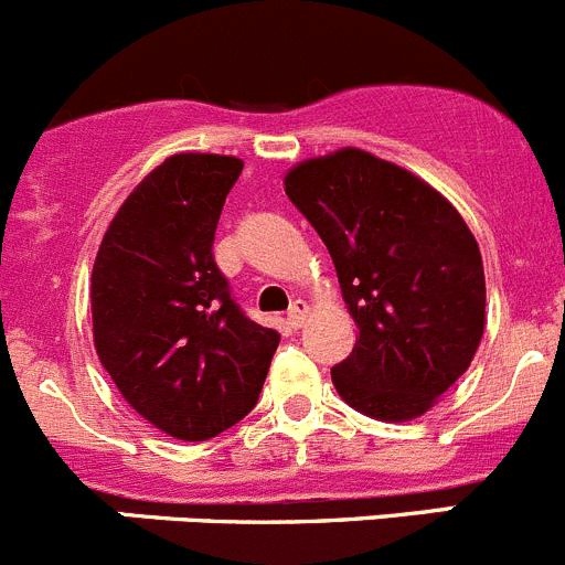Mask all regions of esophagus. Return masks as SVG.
Instances as JSON below:
<instances>
[{
	"label": "esophagus",
	"instance_id": "1",
	"mask_svg": "<svg viewBox=\"0 0 565 565\" xmlns=\"http://www.w3.org/2000/svg\"><path fill=\"white\" fill-rule=\"evenodd\" d=\"M309 318V307H307V300H295L292 307H289L287 312V326L289 329H300L303 326V320Z\"/></svg>",
	"mask_w": 565,
	"mask_h": 565
}]
</instances>
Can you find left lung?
Here are the masks:
<instances>
[{"label":"left lung","mask_w":565,"mask_h":565,"mask_svg":"<svg viewBox=\"0 0 565 565\" xmlns=\"http://www.w3.org/2000/svg\"><path fill=\"white\" fill-rule=\"evenodd\" d=\"M326 242L360 337L331 367L342 402L420 418L468 371L484 331V270L460 211L404 167L342 147L284 175Z\"/></svg>","instance_id":"left-lung-1"}]
</instances>
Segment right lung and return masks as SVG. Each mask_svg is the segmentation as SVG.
<instances>
[{
  "label": "right lung",
  "mask_w": 565,
  "mask_h": 565,
  "mask_svg": "<svg viewBox=\"0 0 565 565\" xmlns=\"http://www.w3.org/2000/svg\"><path fill=\"white\" fill-rule=\"evenodd\" d=\"M245 163L178 152L128 194L92 273L94 345L125 402L175 440H209L258 402L278 331L253 323L214 262Z\"/></svg>",
  "instance_id": "right-lung-1"
}]
</instances>
